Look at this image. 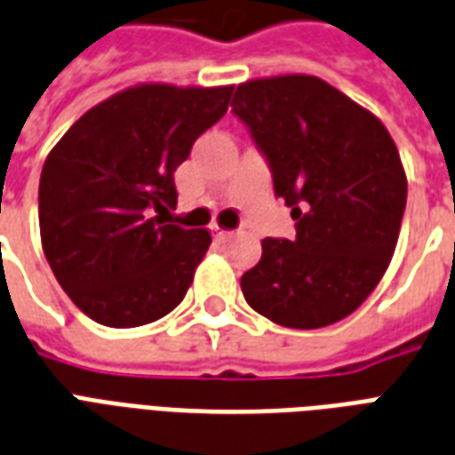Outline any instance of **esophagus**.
Segmentation results:
<instances>
[{
  "mask_svg": "<svg viewBox=\"0 0 455 455\" xmlns=\"http://www.w3.org/2000/svg\"><path fill=\"white\" fill-rule=\"evenodd\" d=\"M213 235H215V240L225 242V240H228V237H230L232 232H230V230H225V228H218V225H215V228H213Z\"/></svg>",
  "mask_w": 455,
  "mask_h": 455,
  "instance_id": "1",
  "label": "esophagus"
}]
</instances>
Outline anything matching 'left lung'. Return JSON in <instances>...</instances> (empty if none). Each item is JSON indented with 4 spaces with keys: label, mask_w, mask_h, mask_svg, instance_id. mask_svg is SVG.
<instances>
[{
    "label": "left lung",
    "mask_w": 455,
    "mask_h": 455,
    "mask_svg": "<svg viewBox=\"0 0 455 455\" xmlns=\"http://www.w3.org/2000/svg\"><path fill=\"white\" fill-rule=\"evenodd\" d=\"M232 111L267 155L274 188L296 220V240H261L242 276L251 310L291 330L349 317L395 254L407 174L387 128L313 75L247 79Z\"/></svg>",
    "instance_id": "1"
}]
</instances>
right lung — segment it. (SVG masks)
<instances>
[{
    "label": "right lung",
    "instance_id": "1",
    "mask_svg": "<svg viewBox=\"0 0 455 455\" xmlns=\"http://www.w3.org/2000/svg\"><path fill=\"white\" fill-rule=\"evenodd\" d=\"M230 94V84H135L92 106L45 157L43 254L94 323L150 324L187 296L211 232L167 225L174 172L196 138L223 118Z\"/></svg>",
    "mask_w": 455,
    "mask_h": 455
}]
</instances>
